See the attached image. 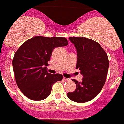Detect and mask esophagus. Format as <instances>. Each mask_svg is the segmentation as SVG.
<instances>
[{
	"label": "esophagus",
	"instance_id": "34e87169",
	"mask_svg": "<svg viewBox=\"0 0 124 124\" xmlns=\"http://www.w3.org/2000/svg\"><path fill=\"white\" fill-rule=\"evenodd\" d=\"M63 80H66V81H68V80H69V78H66V77H63Z\"/></svg>",
	"mask_w": 124,
	"mask_h": 124
}]
</instances>
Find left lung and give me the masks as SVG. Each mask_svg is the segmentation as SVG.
Wrapping results in <instances>:
<instances>
[{
  "instance_id": "8db88e82",
  "label": "left lung",
  "mask_w": 124,
  "mask_h": 124,
  "mask_svg": "<svg viewBox=\"0 0 124 124\" xmlns=\"http://www.w3.org/2000/svg\"><path fill=\"white\" fill-rule=\"evenodd\" d=\"M77 52L76 68L83 75L81 82L73 80L76 89L68 93L70 100L85 103L94 98L103 87L109 68L108 56L99 43L86 37H70Z\"/></svg>"
}]
</instances>
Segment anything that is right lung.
Here are the masks:
<instances>
[{
    "label": "right lung",
    "instance_id": "obj_1",
    "mask_svg": "<svg viewBox=\"0 0 124 124\" xmlns=\"http://www.w3.org/2000/svg\"><path fill=\"white\" fill-rule=\"evenodd\" d=\"M65 37L37 36L21 45L14 54L13 71L16 84L23 94L31 100L47 98L53 85L63 79L60 73L47 71L53 49L68 45Z\"/></svg>",
    "mask_w": 124,
    "mask_h": 124
}]
</instances>
